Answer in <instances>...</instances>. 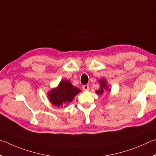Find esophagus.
I'll return each mask as SVG.
<instances>
[{"label": "esophagus", "mask_w": 156, "mask_h": 156, "mask_svg": "<svg viewBox=\"0 0 156 156\" xmlns=\"http://www.w3.org/2000/svg\"><path fill=\"white\" fill-rule=\"evenodd\" d=\"M83 90H89V86L88 85H83L82 86Z\"/></svg>", "instance_id": "34e87169"}]
</instances>
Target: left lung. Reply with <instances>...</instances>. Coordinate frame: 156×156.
<instances>
[{"instance_id": "obj_1", "label": "left lung", "mask_w": 156, "mask_h": 156, "mask_svg": "<svg viewBox=\"0 0 156 156\" xmlns=\"http://www.w3.org/2000/svg\"><path fill=\"white\" fill-rule=\"evenodd\" d=\"M100 83H101V89L99 91H97V93L103 94V93L104 92L105 90H108V88L107 85H106V82L105 80H101Z\"/></svg>"}]
</instances>
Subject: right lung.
<instances>
[{
	"mask_svg": "<svg viewBox=\"0 0 156 156\" xmlns=\"http://www.w3.org/2000/svg\"><path fill=\"white\" fill-rule=\"evenodd\" d=\"M80 92H81L80 90L74 87L70 81L62 80L57 88L49 92L48 98L53 105L62 108L68 103L72 101Z\"/></svg>",
	"mask_w": 156,
	"mask_h": 156,
	"instance_id": "add662e5",
	"label": "right lung"
}]
</instances>
